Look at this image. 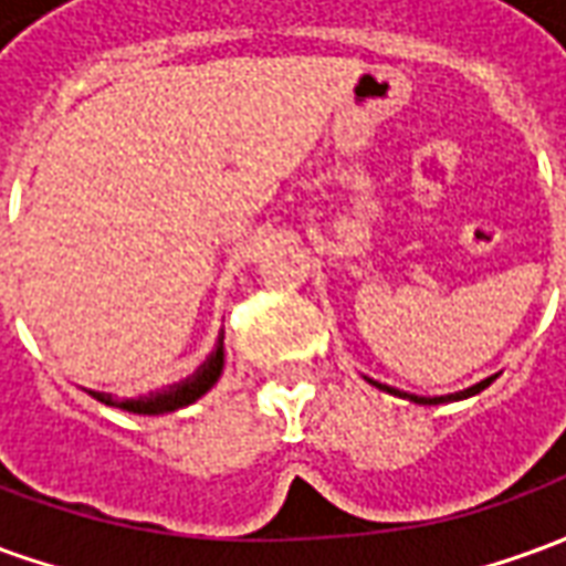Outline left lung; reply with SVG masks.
Wrapping results in <instances>:
<instances>
[{"mask_svg": "<svg viewBox=\"0 0 566 566\" xmlns=\"http://www.w3.org/2000/svg\"><path fill=\"white\" fill-rule=\"evenodd\" d=\"M494 379H497V376H488V379L475 381L473 388H463V391L446 394V397H418V394H406V391H400V388H391V385H381V381H373V379H367V381H369V385H376L379 391H388V394H394V397H406V400H412V403L439 406V403H454V400H467V397H473V394L485 391L488 385H491Z\"/></svg>", "mask_w": 566, "mask_h": 566, "instance_id": "8db88e82", "label": "left lung"}]
</instances>
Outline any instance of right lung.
<instances>
[{"instance_id": "1", "label": "right lung", "mask_w": 566, "mask_h": 566, "mask_svg": "<svg viewBox=\"0 0 566 566\" xmlns=\"http://www.w3.org/2000/svg\"><path fill=\"white\" fill-rule=\"evenodd\" d=\"M223 333L218 336V343L211 348V355L199 364L187 379L172 381V385H166L160 391H150V394H139V397H133V400H117L112 394L105 391H91V397H96L99 403L105 406H115V409H124V412H133V416H163V412H178V409H185V406L197 403L202 394H209L214 388V381L221 379L223 373Z\"/></svg>"}]
</instances>
